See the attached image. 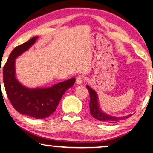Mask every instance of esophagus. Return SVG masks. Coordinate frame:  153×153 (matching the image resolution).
Masks as SVG:
<instances>
[{
	"label": "esophagus",
	"instance_id": "esophagus-1",
	"mask_svg": "<svg viewBox=\"0 0 153 153\" xmlns=\"http://www.w3.org/2000/svg\"><path fill=\"white\" fill-rule=\"evenodd\" d=\"M84 76H77L76 77V84H79V85H81L83 83V82H84Z\"/></svg>",
	"mask_w": 153,
	"mask_h": 153
}]
</instances>
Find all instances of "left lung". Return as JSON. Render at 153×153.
Segmentation results:
<instances>
[{"label": "left lung", "mask_w": 153, "mask_h": 153, "mask_svg": "<svg viewBox=\"0 0 153 153\" xmlns=\"http://www.w3.org/2000/svg\"><path fill=\"white\" fill-rule=\"evenodd\" d=\"M87 89L88 90L90 94V114L93 117L95 118L100 121H103L105 123H115L119 121L123 120L125 119L128 118L132 115V114H129L128 115L123 116V117H116V116H112L106 113L103 111L101 108L100 107L99 101H98V97L97 93L94 90H93L91 87L88 85L86 86Z\"/></svg>", "instance_id": "1"}]
</instances>
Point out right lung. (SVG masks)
Here are the masks:
<instances>
[{
    "label": "right lung",
    "mask_w": 153,
    "mask_h": 153,
    "mask_svg": "<svg viewBox=\"0 0 153 153\" xmlns=\"http://www.w3.org/2000/svg\"><path fill=\"white\" fill-rule=\"evenodd\" d=\"M38 38L33 37L15 47L10 54L2 73L7 97L15 109L22 115L45 119L55 112L63 95L74 86L76 79L73 77L46 88H28L21 84L16 77V59L29 50Z\"/></svg>",
    "instance_id": "right-lung-1"
}]
</instances>
